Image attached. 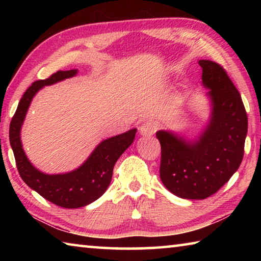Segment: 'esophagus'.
I'll return each mask as SVG.
<instances>
[{"label": "esophagus", "instance_id": "34e87169", "mask_svg": "<svg viewBox=\"0 0 261 261\" xmlns=\"http://www.w3.org/2000/svg\"><path fill=\"white\" fill-rule=\"evenodd\" d=\"M139 134L144 137H149L155 134V124L152 121H146L139 126Z\"/></svg>", "mask_w": 261, "mask_h": 261}]
</instances>
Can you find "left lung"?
I'll return each instance as SVG.
<instances>
[{
	"label": "left lung",
	"mask_w": 261,
	"mask_h": 261,
	"mask_svg": "<svg viewBox=\"0 0 261 261\" xmlns=\"http://www.w3.org/2000/svg\"><path fill=\"white\" fill-rule=\"evenodd\" d=\"M202 86L208 92L210 118L196 139L159 130L161 144L160 178L183 199H206L236 173L244 155L247 116L240 92L224 69L200 60Z\"/></svg>",
	"instance_id": "left-lung-1"
}]
</instances>
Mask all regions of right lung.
Here are the masks:
<instances>
[{
  "mask_svg": "<svg viewBox=\"0 0 261 261\" xmlns=\"http://www.w3.org/2000/svg\"><path fill=\"white\" fill-rule=\"evenodd\" d=\"M77 73V69L57 71L45 81L34 82L21 96L9 129V139L21 179L45 199L64 208H79L102 196L112 180L115 163L134 143L137 132V129H131L102 140L82 166L69 173L46 174L37 169L26 156L20 139L21 126L30 105L41 88Z\"/></svg>",
  "mask_w": 261,
  "mask_h": 261,
  "instance_id": "right-lung-1",
  "label": "right lung"
}]
</instances>
